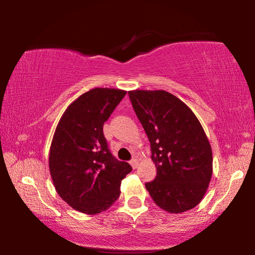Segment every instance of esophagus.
I'll return each mask as SVG.
<instances>
[{
  "mask_svg": "<svg viewBox=\"0 0 255 255\" xmlns=\"http://www.w3.org/2000/svg\"><path fill=\"white\" fill-rule=\"evenodd\" d=\"M130 165L132 166V169H136L138 166V159L137 158H132L130 161Z\"/></svg>",
  "mask_w": 255,
  "mask_h": 255,
  "instance_id": "34e87169",
  "label": "esophagus"
}]
</instances>
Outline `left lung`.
<instances>
[{"label":"left lung","instance_id":"obj_1","mask_svg":"<svg viewBox=\"0 0 255 255\" xmlns=\"http://www.w3.org/2000/svg\"><path fill=\"white\" fill-rule=\"evenodd\" d=\"M128 93L156 166V178L145 184L150 197L171 214L195 208L213 175V150L200 122L184 102L164 90Z\"/></svg>","mask_w":255,"mask_h":255}]
</instances>
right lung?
Masks as SVG:
<instances>
[{
  "instance_id": "obj_1",
  "label": "right lung",
  "mask_w": 255,
  "mask_h": 255,
  "mask_svg": "<svg viewBox=\"0 0 255 255\" xmlns=\"http://www.w3.org/2000/svg\"><path fill=\"white\" fill-rule=\"evenodd\" d=\"M120 89L94 88L73 101L60 117L51 140L49 171L59 197L88 215L107 210L120 196L131 171L112 156L103 124L126 96Z\"/></svg>"
}]
</instances>
